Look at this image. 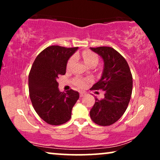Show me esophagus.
I'll list each match as a JSON object with an SVG mask.
<instances>
[{"mask_svg":"<svg viewBox=\"0 0 160 160\" xmlns=\"http://www.w3.org/2000/svg\"><path fill=\"white\" fill-rule=\"evenodd\" d=\"M85 95H86V93H85V92H80V97L81 98L84 97Z\"/></svg>","mask_w":160,"mask_h":160,"instance_id":"obj_1","label":"esophagus"}]
</instances>
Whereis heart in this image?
<instances>
[{
	"instance_id": "heart-1",
	"label": "heart",
	"mask_w": 160,
	"mask_h": 160,
	"mask_svg": "<svg viewBox=\"0 0 160 160\" xmlns=\"http://www.w3.org/2000/svg\"><path fill=\"white\" fill-rule=\"evenodd\" d=\"M82 56L83 60H84V62L86 63L87 65H89V66L92 65H96L98 63V62H99V56H98L95 52L89 51V50H87V51L83 52ZM73 60L74 57H71V58L68 60L66 65L67 69H69L71 67V65L73 62ZM87 82H88V80L81 78H75L73 81V84L75 85L76 87H78V88H84V87L86 86Z\"/></svg>"
}]
</instances>
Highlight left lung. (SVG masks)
<instances>
[{
    "instance_id": "obj_1",
    "label": "left lung",
    "mask_w": 160,
    "mask_h": 160,
    "mask_svg": "<svg viewBox=\"0 0 160 160\" xmlns=\"http://www.w3.org/2000/svg\"><path fill=\"white\" fill-rule=\"evenodd\" d=\"M90 49L101 56L104 61L102 77L90 89H102L106 93L103 99L95 98L89 114L98 125H111L121 118L128 108L132 91V76L128 62L113 48Z\"/></svg>"
}]
</instances>
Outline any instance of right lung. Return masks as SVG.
<instances>
[{"label": "right lung", "instance_id": "add662e5", "mask_svg": "<svg viewBox=\"0 0 160 160\" xmlns=\"http://www.w3.org/2000/svg\"><path fill=\"white\" fill-rule=\"evenodd\" d=\"M78 47L50 46L34 60L29 76L28 87L32 105L38 115L47 124L60 125L71 117V111L79 98L77 91L66 93L58 89V78L65 75L66 65Z\"/></svg>", "mask_w": 160, "mask_h": 160}]
</instances>
